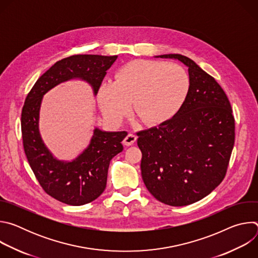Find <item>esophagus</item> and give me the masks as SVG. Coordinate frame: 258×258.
Here are the masks:
<instances>
[{
	"label": "esophagus",
	"instance_id": "1",
	"mask_svg": "<svg viewBox=\"0 0 258 258\" xmlns=\"http://www.w3.org/2000/svg\"><path fill=\"white\" fill-rule=\"evenodd\" d=\"M136 141H137V136L135 134H133V133H128L127 136L123 140V144L125 146H132V145L135 144Z\"/></svg>",
	"mask_w": 258,
	"mask_h": 258
}]
</instances>
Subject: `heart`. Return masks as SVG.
Masks as SVG:
<instances>
[{
	"label": "heart",
	"mask_w": 258,
	"mask_h": 258,
	"mask_svg": "<svg viewBox=\"0 0 258 258\" xmlns=\"http://www.w3.org/2000/svg\"><path fill=\"white\" fill-rule=\"evenodd\" d=\"M190 77L178 64L155 60H133L123 64L116 80H105L98 101L105 119L118 125L136 111L146 122L158 124L172 118L187 100Z\"/></svg>",
	"instance_id": "obj_1"
}]
</instances>
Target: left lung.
<instances>
[{"label": "left lung", "instance_id": "8db88e82", "mask_svg": "<svg viewBox=\"0 0 258 258\" xmlns=\"http://www.w3.org/2000/svg\"><path fill=\"white\" fill-rule=\"evenodd\" d=\"M156 57L186 65L191 85L172 118L137 133L142 177L158 201L185 206L223 181L235 143V119L222 87L193 60L179 54Z\"/></svg>", "mask_w": 258, "mask_h": 258}]
</instances>
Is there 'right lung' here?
Returning <instances> with one entry per match:
<instances>
[{
    "instance_id": "right-lung-1",
    "label": "right lung",
    "mask_w": 258,
    "mask_h": 258,
    "mask_svg": "<svg viewBox=\"0 0 258 258\" xmlns=\"http://www.w3.org/2000/svg\"><path fill=\"white\" fill-rule=\"evenodd\" d=\"M117 56L73 55L56 62L36 81L21 112L23 148L28 163L44 191L54 199L73 206L97 199L105 190L110 160L123 150L126 132H104L96 127L87 148L72 161L58 160L40 134V109L44 95L57 85L79 79L97 95L106 71Z\"/></svg>"
}]
</instances>
